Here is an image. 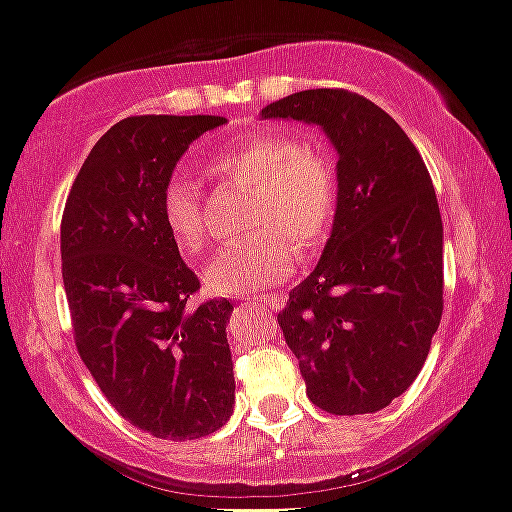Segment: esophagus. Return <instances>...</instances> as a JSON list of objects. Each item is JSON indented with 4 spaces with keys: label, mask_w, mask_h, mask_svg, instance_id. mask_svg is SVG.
Instances as JSON below:
<instances>
[{
    "label": "esophagus",
    "mask_w": 512,
    "mask_h": 512,
    "mask_svg": "<svg viewBox=\"0 0 512 512\" xmlns=\"http://www.w3.org/2000/svg\"><path fill=\"white\" fill-rule=\"evenodd\" d=\"M285 294H262V297H252V302H260L262 307H270V309H280L285 307Z\"/></svg>",
    "instance_id": "obj_1"
}]
</instances>
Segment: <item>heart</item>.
<instances>
[{"mask_svg": "<svg viewBox=\"0 0 512 512\" xmlns=\"http://www.w3.org/2000/svg\"><path fill=\"white\" fill-rule=\"evenodd\" d=\"M215 178L250 190L242 240L223 247L205 267L215 294H250L285 280L297 255H312L327 242L339 205L332 158L292 136L252 133L208 163ZM160 220L180 255L198 257L208 245L198 188L170 178L160 190Z\"/></svg>", "mask_w": 512, "mask_h": 512, "instance_id": "1", "label": "heart"}]
</instances>
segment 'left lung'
<instances>
[{"instance_id": "obj_1", "label": "left lung", "mask_w": 512, "mask_h": 512, "mask_svg": "<svg viewBox=\"0 0 512 512\" xmlns=\"http://www.w3.org/2000/svg\"><path fill=\"white\" fill-rule=\"evenodd\" d=\"M262 116L319 123L339 153L332 237L277 324L314 406L374 414L414 384L443 314L431 175L399 123L354 91H299Z\"/></svg>"}]
</instances>
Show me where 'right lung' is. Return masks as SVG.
Here are the masks:
<instances>
[{
	"label": "right lung",
	"instance_id": "obj_1",
	"mask_svg": "<svg viewBox=\"0 0 512 512\" xmlns=\"http://www.w3.org/2000/svg\"><path fill=\"white\" fill-rule=\"evenodd\" d=\"M223 116H131L81 165L61 215L74 342L108 404L168 441L218 431L235 404L232 304H193L200 280L160 220V190Z\"/></svg>",
	"mask_w": 512,
	"mask_h": 512
}]
</instances>
